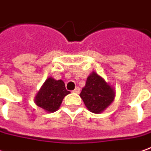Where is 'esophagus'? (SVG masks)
<instances>
[{
	"mask_svg": "<svg viewBox=\"0 0 151 151\" xmlns=\"http://www.w3.org/2000/svg\"><path fill=\"white\" fill-rule=\"evenodd\" d=\"M73 92H74V93H77V94L80 93V88H79V87H76L75 89L73 90Z\"/></svg>",
	"mask_w": 151,
	"mask_h": 151,
	"instance_id": "1",
	"label": "esophagus"
}]
</instances>
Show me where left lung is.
Listing matches in <instances>:
<instances>
[{"label":"left lung","mask_w":151,"mask_h":151,"mask_svg":"<svg viewBox=\"0 0 151 151\" xmlns=\"http://www.w3.org/2000/svg\"><path fill=\"white\" fill-rule=\"evenodd\" d=\"M80 97L91 112L99 114L112 103L114 91L104 79L93 72L86 79Z\"/></svg>","instance_id":"obj_1"}]
</instances>
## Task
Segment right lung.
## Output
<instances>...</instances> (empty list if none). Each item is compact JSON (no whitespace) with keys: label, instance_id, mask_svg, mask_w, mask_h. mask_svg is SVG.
<instances>
[{"label":"right lung","instance_id":"add662e5","mask_svg":"<svg viewBox=\"0 0 151 151\" xmlns=\"http://www.w3.org/2000/svg\"><path fill=\"white\" fill-rule=\"evenodd\" d=\"M70 92L66 90L62 80L50 78L46 80L36 96V104L47 112H55L60 106L65 96Z\"/></svg>","mask_w":151,"mask_h":151}]
</instances>
